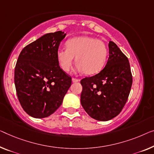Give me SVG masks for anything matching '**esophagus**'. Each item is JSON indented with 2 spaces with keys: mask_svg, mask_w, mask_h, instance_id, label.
I'll return each instance as SVG.
<instances>
[{
  "mask_svg": "<svg viewBox=\"0 0 154 154\" xmlns=\"http://www.w3.org/2000/svg\"><path fill=\"white\" fill-rule=\"evenodd\" d=\"M72 82H79V79H77V78H72Z\"/></svg>",
  "mask_w": 154,
  "mask_h": 154,
  "instance_id": "34e87169",
  "label": "esophagus"
}]
</instances>
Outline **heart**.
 <instances>
[{
	"label": "heart",
	"mask_w": 154,
	"mask_h": 154,
	"mask_svg": "<svg viewBox=\"0 0 154 154\" xmlns=\"http://www.w3.org/2000/svg\"><path fill=\"white\" fill-rule=\"evenodd\" d=\"M66 48L57 50V60L64 72H68L74 63L77 70L86 75L99 72L106 62L108 50L103 41L89 36H77L66 43Z\"/></svg>",
	"instance_id": "heart-1"
}]
</instances>
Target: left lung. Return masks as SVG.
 <instances>
[{
    "instance_id": "8db88e82",
    "label": "left lung",
    "mask_w": 154,
    "mask_h": 154,
    "mask_svg": "<svg viewBox=\"0 0 154 154\" xmlns=\"http://www.w3.org/2000/svg\"><path fill=\"white\" fill-rule=\"evenodd\" d=\"M109 57L98 74L86 77L82 86L81 104L92 118L108 121L120 114L128 100L133 78L127 56L109 41Z\"/></svg>"
}]
</instances>
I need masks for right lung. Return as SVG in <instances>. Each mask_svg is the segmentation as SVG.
<instances>
[{
    "mask_svg": "<svg viewBox=\"0 0 154 154\" xmlns=\"http://www.w3.org/2000/svg\"><path fill=\"white\" fill-rule=\"evenodd\" d=\"M66 34H45L26 45L18 56L14 84L25 111L35 118L50 116L62 104L72 79L59 66L56 53Z\"/></svg>",
    "mask_w": 154,
    "mask_h": 154,
    "instance_id": "right-lung-1",
    "label": "right lung"
}]
</instances>
